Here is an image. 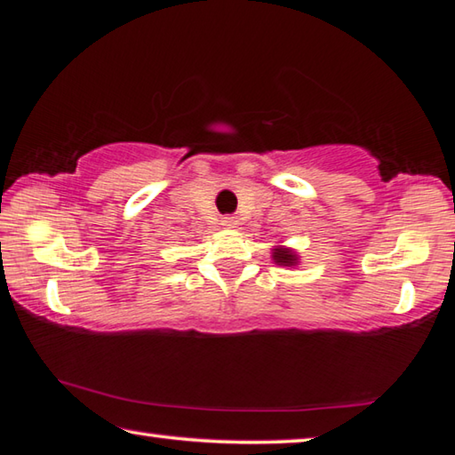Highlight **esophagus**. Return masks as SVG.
Instances as JSON below:
<instances>
[{
  "label": "esophagus",
  "instance_id": "34e87169",
  "mask_svg": "<svg viewBox=\"0 0 455 455\" xmlns=\"http://www.w3.org/2000/svg\"><path fill=\"white\" fill-rule=\"evenodd\" d=\"M220 225L225 227V228H236L238 227V220H236V217H222Z\"/></svg>",
  "mask_w": 455,
  "mask_h": 455
}]
</instances>
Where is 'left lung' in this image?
Listing matches in <instances>:
<instances>
[{
    "label": "left lung",
    "mask_w": 455,
    "mask_h": 455,
    "mask_svg": "<svg viewBox=\"0 0 455 455\" xmlns=\"http://www.w3.org/2000/svg\"><path fill=\"white\" fill-rule=\"evenodd\" d=\"M271 251H273L271 252V259H273V263H276V265H281V267H297L299 263H301V260H299L297 251L291 249V246L279 244V246H275V249H271Z\"/></svg>",
    "instance_id": "left-lung-1"
}]
</instances>
